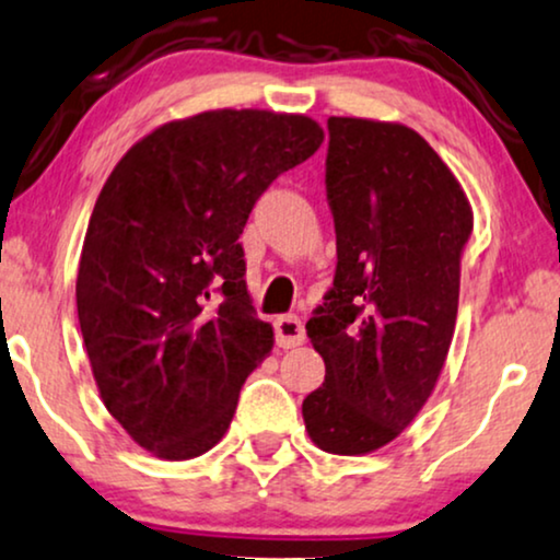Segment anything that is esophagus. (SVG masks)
I'll return each mask as SVG.
<instances>
[{
    "label": "esophagus",
    "mask_w": 560,
    "mask_h": 560,
    "mask_svg": "<svg viewBox=\"0 0 560 560\" xmlns=\"http://www.w3.org/2000/svg\"><path fill=\"white\" fill-rule=\"evenodd\" d=\"M276 330V343L281 349H294V346L304 343V323L296 315H281L273 323Z\"/></svg>",
    "instance_id": "esophagus-1"
}]
</instances>
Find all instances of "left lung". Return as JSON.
Returning <instances> with one entry per match:
<instances>
[{
  "instance_id": "8db88e82",
  "label": "left lung",
  "mask_w": 560,
  "mask_h": 560,
  "mask_svg": "<svg viewBox=\"0 0 560 560\" xmlns=\"http://www.w3.org/2000/svg\"><path fill=\"white\" fill-rule=\"evenodd\" d=\"M328 133L338 264L307 320L325 382L302 416L323 452L366 455L393 442L434 390L455 332L472 209L408 126L332 116Z\"/></svg>"
}]
</instances>
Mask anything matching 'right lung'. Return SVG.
Returning a JSON list of instances; mask_svg holds the SVG:
<instances>
[{
    "instance_id": "right-lung-1",
    "label": "right lung",
    "mask_w": 560,
    "mask_h": 560,
    "mask_svg": "<svg viewBox=\"0 0 560 560\" xmlns=\"http://www.w3.org/2000/svg\"><path fill=\"white\" fill-rule=\"evenodd\" d=\"M323 129L271 110H207L137 141L92 209L77 315L108 413L162 459L209 452L273 346L240 235L260 194Z\"/></svg>"
}]
</instances>
